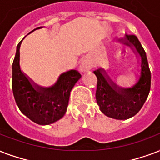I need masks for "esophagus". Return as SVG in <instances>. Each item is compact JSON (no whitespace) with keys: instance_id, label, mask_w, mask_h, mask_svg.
I'll use <instances>...</instances> for the list:
<instances>
[{"instance_id":"esophagus-1","label":"esophagus","mask_w":160,"mask_h":160,"mask_svg":"<svg viewBox=\"0 0 160 160\" xmlns=\"http://www.w3.org/2000/svg\"><path fill=\"white\" fill-rule=\"evenodd\" d=\"M91 69V65L90 64V62L86 59L81 61V63L80 64V70L81 72H85L89 71Z\"/></svg>"}]
</instances>
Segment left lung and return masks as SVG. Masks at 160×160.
<instances>
[{"label": "left lung", "instance_id": "8db88e82", "mask_svg": "<svg viewBox=\"0 0 160 160\" xmlns=\"http://www.w3.org/2000/svg\"><path fill=\"white\" fill-rule=\"evenodd\" d=\"M115 42L131 48L140 59V76L131 87H121L109 77L103 68L94 71L97 77L96 102L108 118L126 120L137 114L144 104L150 91L151 73L143 48L134 35L116 38Z\"/></svg>", "mask_w": 160, "mask_h": 160}]
</instances>
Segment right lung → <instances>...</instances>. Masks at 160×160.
I'll use <instances>...</instances> for the list:
<instances>
[{
  "label": "right lung",
  "instance_id": "add662e5",
  "mask_svg": "<svg viewBox=\"0 0 160 160\" xmlns=\"http://www.w3.org/2000/svg\"><path fill=\"white\" fill-rule=\"evenodd\" d=\"M22 40L17 46L12 63V86L16 103L22 114L35 123L49 125L64 117L69 104L70 91L81 75L75 69H70L62 73L51 86L37 85L21 69L20 47Z\"/></svg>",
  "mask_w": 160,
  "mask_h": 160
}]
</instances>
